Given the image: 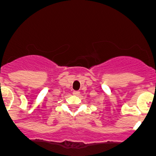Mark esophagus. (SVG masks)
Returning <instances> with one entry per match:
<instances>
[{"label": "esophagus", "instance_id": "obj_1", "mask_svg": "<svg viewBox=\"0 0 156 156\" xmlns=\"http://www.w3.org/2000/svg\"><path fill=\"white\" fill-rule=\"evenodd\" d=\"M73 94L75 95H78L80 94V92L79 91H74V92H73Z\"/></svg>", "mask_w": 156, "mask_h": 156}]
</instances>
